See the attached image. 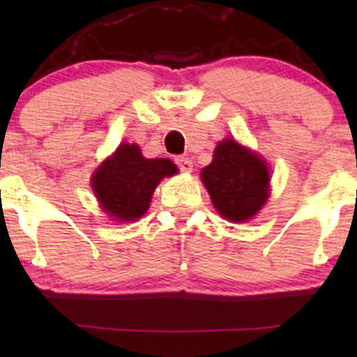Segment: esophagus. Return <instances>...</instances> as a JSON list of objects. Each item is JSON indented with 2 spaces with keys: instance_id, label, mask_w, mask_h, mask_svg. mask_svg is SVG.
<instances>
[{
  "instance_id": "34e87169",
  "label": "esophagus",
  "mask_w": 357,
  "mask_h": 357,
  "mask_svg": "<svg viewBox=\"0 0 357 357\" xmlns=\"http://www.w3.org/2000/svg\"><path fill=\"white\" fill-rule=\"evenodd\" d=\"M176 165H178L179 167V171H183V172H190L192 171V167H193V164H192V160H190L188 157H176Z\"/></svg>"
}]
</instances>
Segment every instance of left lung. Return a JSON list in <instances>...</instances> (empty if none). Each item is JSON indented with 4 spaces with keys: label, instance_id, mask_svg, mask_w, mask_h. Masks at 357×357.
Here are the masks:
<instances>
[{
    "label": "left lung",
    "instance_id": "left-lung-1",
    "mask_svg": "<svg viewBox=\"0 0 357 357\" xmlns=\"http://www.w3.org/2000/svg\"><path fill=\"white\" fill-rule=\"evenodd\" d=\"M202 181L222 218L243 222L257 214L268 199V165L235 139H225L202 171Z\"/></svg>",
    "mask_w": 357,
    "mask_h": 357
}]
</instances>
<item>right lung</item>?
I'll return each mask as SVG.
<instances>
[{"label":"right lung","mask_w":357,"mask_h":357,"mask_svg":"<svg viewBox=\"0 0 357 357\" xmlns=\"http://www.w3.org/2000/svg\"><path fill=\"white\" fill-rule=\"evenodd\" d=\"M176 172L169 158H145L138 145H121L93 174L91 186L110 218L136 221L149 208L160 179Z\"/></svg>","instance_id":"add662e5"}]
</instances>
